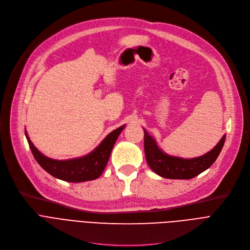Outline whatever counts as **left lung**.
<instances>
[{
	"label": "left lung",
	"mask_w": 250,
	"mask_h": 250,
	"mask_svg": "<svg viewBox=\"0 0 250 250\" xmlns=\"http://www.w3.org/2000/svg\"><path fill=\"white\" fill-rule=\"evenodd\" d=\"M144 133V149L148 165L155 173L169 179H190L204 172L216 161L226 139L225 135L223 136L214 149L201 157L182 159L163 153L146 129Z\"/></svg>",
	"instance_id": "obj_1"
}]
</instances>
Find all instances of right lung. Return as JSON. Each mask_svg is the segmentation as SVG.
<instances>
[{"label": "right lung", "instance_id": "1", "mask_svg": "<svg viewBox=\"0 0 250 250\" xmlns=\"http://www.w3.org/2000/svg\"><path fill=\"white\" fill-rule=\"evenodd\" d=\"M125 125L114 129L100 145L88 155L71 160H54L39 152L30 141L25 130L26 139L37 163L47 173L56 178L68 182H83L98 178L106 166L115 141L122 133Z\"/></svg>", "mask_w": 250, "mask_h": 250}]
</instances>
